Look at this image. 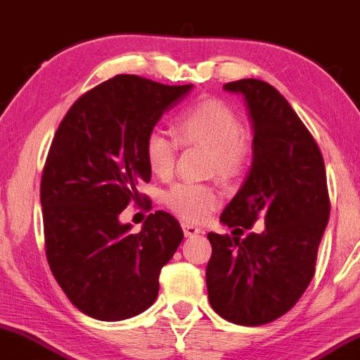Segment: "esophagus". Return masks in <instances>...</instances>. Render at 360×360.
Masks as SVG:
<instances>
[{"mask_svg":"<svg viewBox=\"0 0 360 360\" xmlns=\"http://www.w3.org/2000/svg\"><path fill=\"white\" fill-rule=\"evenodd\" d=\"M181 228H184V233L185 237H195V235L200 233V230L191 223H181Z\"/></svg>","mask_w":360,"mask_h":360,"instance_id":"obj_1","label":"esophagus"}]
</instances>
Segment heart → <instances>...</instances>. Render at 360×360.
Listing matches in <instances>:
<instances>
[{"instance_id":"1","label":"heart","mask_w":360,"mask_h":360,"mask_svg":"<svg viewBox=\"0 0 360 360\" xmlns=\"http://www.w3.org/2000/svg\"><path fill=\"white\" fill-rule=\"evenodd\" d=\"M242 123L225 103L207 99L188 108L175 122L180 144L200 146L210 150V169L221 180H233L243 172L249 148L242 137ZM144 158L156 176L172 175L176 161V144L160 130L146 139ZM166 207L187 221H202L218 206V192L211 185L176 184L163 197Z\"/></svg>"}]
</instances>
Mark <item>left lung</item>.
<instances>
[{
  "instance_id": "obj_1",
  "label": "left lung",
  "mask_w": 360,
  "mask_h": 360,
  "mask_svg": "<svg viewBox=\"0 0 360 360\" xmlns=\"http://www.w3.org/2000/svg\"><path fill=\"white\" fill-rule=\"evenodd\" d=\"M223 89L243 98L254 139L252 165L219 221L243 233L262 218L264 230L243 238L207 233V295L221 318L257 326L290 311L314 276L330 218L326 169L302 120L273 86L242 79Z\"/></svg>"
}]
</instances>
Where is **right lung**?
Returning <instances> with one entry per match:
<instances>
[{
    "mask_svg": "<svg viewBox=\"0 0 360 360\" xmlns=\"http://www.w3.org/2000/svg\"><path fill=\"white\" fill-rule=\"evenodd\" d=\"M192 87L117 75L77 99L58 127L41 180L46 257L91 318L122 321L149 309L184 238L165 211L149 214L139 233L118 216L150 180L146 139Z\"/></svg>",
    "mask_w": 360,
    "mask_h": 360,
    "instance_id": "obj_1",
    "label": "right lung"
}]
</instances>
